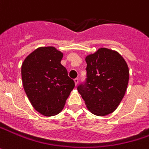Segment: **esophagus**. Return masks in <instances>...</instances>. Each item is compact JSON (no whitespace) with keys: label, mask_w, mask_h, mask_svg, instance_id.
Instances as JSON below:
<instances>
[{"label":"esophagus","mask_w":149,"mask_h":149,"mask_svg":"<svg viewBox=\"0 0 149 149\" xmlns=\"http://www.w3.org/2000/svg\"><path fill=\"white\" fill-rule=\"evenodd\" d=\"M74 82H75V85H76V86H77L78 82H79V79H78V78H76V79H74Z\"/></svg>","instance_id":"34e87169"}]
</instances>
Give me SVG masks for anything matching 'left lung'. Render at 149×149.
Here are the masks:
<instances>
[{"mask_svg": "<svg viewBox=\"0 0 149 149\" xmlns=\"http://www.w3.org/2000/svg\"><path fill=\"white\" fill-rule=\"evenodd\" d=\"M86 81L77 91L92 114L105 116L114 112L125 96L130 71L118 52L100 48L86 57Z\"/></svg>", "mask_w": 149, "mask_h": 149, "instance_id": "left-lung-1", "label": "left lung"}]
</instances>
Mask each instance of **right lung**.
Returning a JSON list of instances; mask_svg holds the SVG:
<instances>
[{
    "mask_svg": "<svg viewBox=\"0 0 149 149\" xmlns=\"http://www.w3.org/2000/svg\"><path fill=\"white\" fill-rule=\"evenodd\" d=\"M63 54L53 46L39 47L21 66L24 89L31 105L44 116L60 113L75 86L61 64Z\"/></svg>",
    "mask_w": 149,
    "mask_h": 149,
    "instance_id": "1",
    "label": "right lung"
}]
</instances>
